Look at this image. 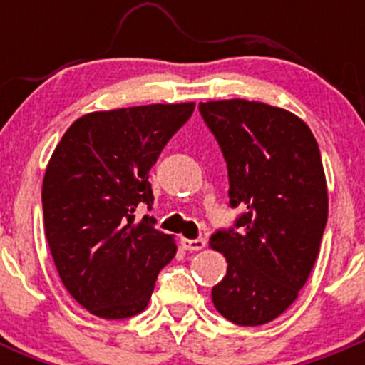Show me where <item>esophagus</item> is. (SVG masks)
I'll use <instances>...</instances> for the list:
<instances>
[{"label":"esophagus","instance_id":"obj_1","mask_svg":"<svg viewBox=\"0 0 365 365\" xmlns=\"http://www.w3.org/2000/svg\"><path fill=\"white\" fill-rule=\"evenodd\" d=\"M180 244H182V247L185 249V251H201V249H205L206 242L203 240V238H196V240H190V238H182L180 240Z\"/></svg>","mask_w":365,"mask_h":365}]
</instances>
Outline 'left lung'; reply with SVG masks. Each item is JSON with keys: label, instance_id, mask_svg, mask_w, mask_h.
Returning <instances> with one entry per match:
<instances>
[{"label": "left lung", "instance_id": "1", "mask_svg": "<svg viewBox=\"0 0 365 365\" xmlns=\"http://www.w3.org/2000/svg\"><path fill=\"white\" fill-rule=\"evenodd\" d=\"M230 176V203L245 210L235 231H217L210 247L227 274L213 286L219 314L242 327L279 318L307 282L329 215L318 143L288 109L245 98L201 102Z\"/></svg>", "mask_w": 365, "mask_h": 365}]
</instances>
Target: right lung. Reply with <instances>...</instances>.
I'll return each mask as SVG.
<instances>
[{"instance_id": "right-lung-1", "label": "right lung", "mask_w": 365, "mask_h": 365, "mask_svg": "<svg viewBox=\"0 0 365 365\" xmlns=\"http://www.w3.org/2000/svg\"><path fill=\"white\" fill-rule=\"evenodd\" d=\"M196 104H148L77 118L54 148L42 183L43 227L67 292L90 314L123 319L148 307L175 235L135 220L152 206L148 173Z\"/></svg>"}]
</instances>
